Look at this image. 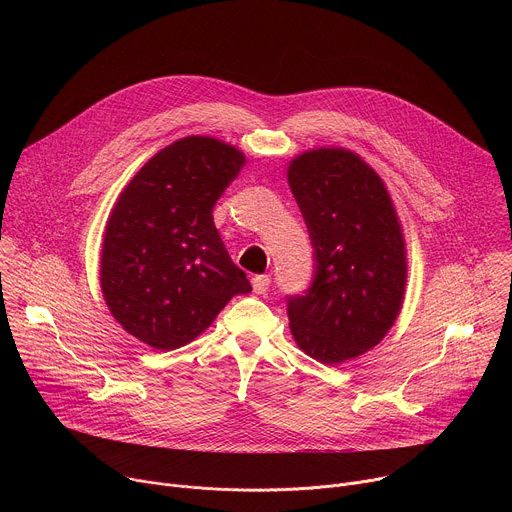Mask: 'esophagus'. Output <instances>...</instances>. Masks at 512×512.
<instances>
[{"label": "esophagus", "instance_id": "esophagus-1", "mask_svg": "<svg viewBox=\"0 0 512 512\" xmlns=\"http://www.w3.org/2000/svg\"><path fill=\"white\" fill-rule=\"evenodd\" d=\"M269 283H271L269 275H255L253 277V291H255V294H265V291L269 289Z\"/></svg>", "mask_w": 512, "mask_h": 512}]
</instances>
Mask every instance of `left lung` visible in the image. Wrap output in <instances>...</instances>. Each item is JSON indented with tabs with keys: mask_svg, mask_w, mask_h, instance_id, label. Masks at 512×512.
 I'll list each match as a JSON object with an SVG mask.
<instances>
[{
	"mask_svg": "<svg viewBox=\"0 0 512 512\" xmlns=\"http://www.w3.org/2000/svg\"><path fill=\"white\" fill-rule=\"evenodd\" d=\"M287 180L314 249L310 287L285 298L291 334L312 358L338 364L377 346L401 310V227L383 180L352 152L302 154Z\"/></svg>",
	"mask_w": 512,
	"mask_h": 512,
	"instance_id": "8db88e82",
	"label": "left lung"
}]
</instances>
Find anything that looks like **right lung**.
<instances>
[{"label":"right lung","mask_w":512,"mask_h":512,"mask_svg":"<svg viewBox=\"0 0 512 512\" xmlns=\"http://www.w3.org/2000/svg\"><path fill=\"white\" fill-rule=\"evenodd\" d=\"M245 158L212 137L158 152L121 192L105 231L101 287L115 320L158 350L188 344L251 283L214 227L212 208Z\"/></svg>","instance_id":"add662e5"}]
</instances>
